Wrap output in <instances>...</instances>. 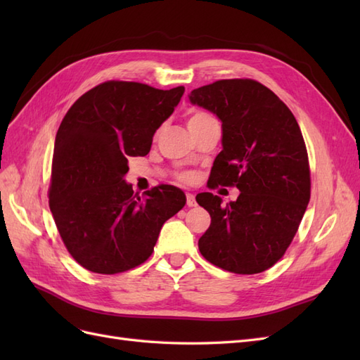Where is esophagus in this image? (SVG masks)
<instances>
[{
	"instance_id": "esophagus-1",
	"label": "esophagus",
	"mask_w": 360,
	"mask_h": 360,
	"mask_svg": "<svg viewBox=\"0 0 360 360\" xmlns=\"http://www.w3.org/2000/svg\"><path fill=\"white\" fill-rule=\"evenodd\" d=\"M186 204L189 207H195L197 205V201H195V195L193 193H186Z\"/></svg>"
}]
</instances>
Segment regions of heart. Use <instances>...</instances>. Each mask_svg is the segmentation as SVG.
Masks as SVG:
<instances>
[{"instance_id": "heart-1", "label": "heart", "mask_w": 360, "mask_h": 360, "mask_svg": "<svg viewBox=\"0 0 360 360\" xmlns=\"http://www.w3.org/2000/svg\"><path fill=\"white\" fill-rule=\"evenodd\" d=\"M210 117H212V115H210V114H207V112H193V114H191V115H189L188 124H191V123H198V122H201V120L210 118ZM180 179L186 180V179H188V176H186V174H183V176H180Z\"/></svg>"}]
</instances>
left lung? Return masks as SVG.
I'll return each instance as SVG.
<instances>
[{"instance_id": "obj_1", "label": "left lung", "mask_w": 360, "mask_h": 360, "mask_svg": "<svg viewBox=\"0 0 360 360\" xmlns=\"http://www.w3.org/2000/svg\"><path fill=\"white\" fill-rule=\"evenodd\" d=\"M222 123V151L209 188L236 186L225 207L210 192L197 202L212 222L198 240L212 264L238 275L261 274L285 254L311 197L308 153L288 106L252 79H222L189 94Z\"/></svg>"}]
</instances>
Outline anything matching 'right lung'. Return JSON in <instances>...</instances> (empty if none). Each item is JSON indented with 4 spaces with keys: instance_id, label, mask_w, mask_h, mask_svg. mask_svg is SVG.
Wrapping results in <instances>:
<instances>
[{
    "instance_id": "right-lung-1",
    "label": "right lung",
    "mask_w": 360,
    "mask_h": 360,
    "mask_svg": "<svg viewBox=\"0 0 360 360\" xmlns=\"http://www.w3.org/2000/svg\"><path fill=\"white\" fill-rule=\"evenodd\" d=\"M184 86L108 81L76 101L56 136L49 209L70 255L86 270L114 275L151 255L162 225L186 204L162 184L141 198L126 183L129 156H146Z\"/></svg>"
}]
</instances>
